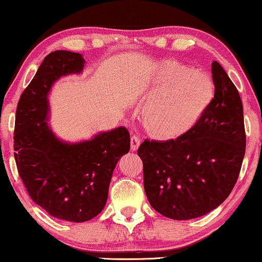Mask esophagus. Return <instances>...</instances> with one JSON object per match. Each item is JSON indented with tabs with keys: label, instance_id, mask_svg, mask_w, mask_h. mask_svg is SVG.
<instances>
[{
	"label": "esophagus",
	"instance_id": "obj_1",
	"mask_svg": "<svg viewBox=\"0 0 262 262\" xmlns=\"http://www.w3.org/2000/svg\"><path fill=\"white\" fill-rule=\"evenodd\" d=\"M140 141H141V140H140L138 135H133L130 138V148L133 150L138 149L139 146H140Z\"/></svg>",
	"mask_w": 262,
	"mask_h": 262
}]
</instances>
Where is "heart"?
Here are the masks:
<instances>
[{
  "mask_svg": "<svg viewBox=\"0 0 262 262\" xmlns=\"http://www.w3.org/2000/svg\"><path fill=\"white\" fill-rule=\"evenodd\" d=\"M141 120L149 135L171 139L191 129L215 95L212 79L192 66L165 60L153 73Z\"/></svg>",
  "mask_w": 262,
  "mask_h": 262,
  "instance_id": "obj_1",
  "label": "heart"
}]
</instances>
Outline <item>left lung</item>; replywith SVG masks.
Masks as SVG:
<instances>
[{"mask_svg":"<svg viewBox=\"0 0 262 262\" xmlns=\"http://www.w3.org/2000/svg\"><path fill=\"white\" fill-rule=\"evenodd\" d=\"M215 95L191 129L166 141L145 140L138 154L154 210L172 220L197 219L229 196L240 174L246 132L240 94L217 61Z\"/></svg>","mask_w":262,"mask_h":262,"instance_id":"left-lung-1","label":"left lung"}]
</instances>
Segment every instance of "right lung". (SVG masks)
Masks as SVG:
<instances>
[{
    "label": "right lung",
    "mask_w": 262,
    "mask_h": 262,
    "mask_svg": "<svg viewBox=\"0 0 262 262\" xmlns=\"http://www.w3.org/2000/svg\"><path fill=\"white\" fill-rule=\"evenodd\" d=\"M84 62L82 54L70 51L43 59L20 96L14 129V157L29 197L51 216L70 222H85L102 211L114 168L130 149L124 127L70 145L47 126L51 86L61 76L79 73Z\"/></svg>",
    "instance_id": "obj_1"
}]
</instances>
